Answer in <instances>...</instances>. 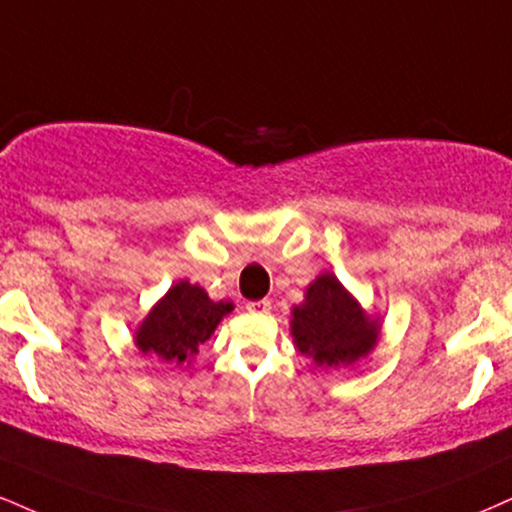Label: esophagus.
I'll return each instance as SVG.
<instances>
[{
	"instance_id": "34e87169",
	"label": "esophagus",
	"mask_w": 512,
	"mask_h": 512,
	"mask_svg": "<svg viewBox=\"0 0 512 512\" xmlns=\"http://www.w3.org/2000/svg\"><path fill=\"white\" fill-rule=\"evenodd\" d=\"M248 310L250 312H262V315H267V312L272 310V300H257V303H248Z\"/></svg>"
}]
</instances>
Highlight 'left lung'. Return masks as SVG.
<instances>
[{
	"mask_svg": "<svg viewBox=\"0 0 512 512\" xmlns=\"http://www.w3.org/2000/svg\"><path fill=\"white\" fill-rule=\"evenodd\" d=\"M291 334L298 350L319 367H348L377 346L379 319H372L334 274L307 286L305 300L293 307Z\"/></svg>",
	"mask_w": 512,
	"mask_h": 512,
	"instance_id": "left-lung-1",
	"label": "left lung"
}]
</instances>
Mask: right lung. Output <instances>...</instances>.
I'll list each match as a JSON object with an SVG mask.
<instances>
[{"instance_id": "right-lung-1", "label": "right lung", "mask_w": 512, "mask_h": 512, "mask_svg": "<svg viewBox=\"0 0 512 512\" xmlns=\"http://www.w3.org/2000/svg\"><path fill=\"white\" fill-rule=\"evenodd\" d=\"M233 310L231 303H214L205 288L178 281L147 312L135 331V346L143 355L183 365L214 334L221 319Z\"/></svg>"}]
</instances>
